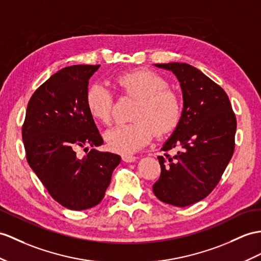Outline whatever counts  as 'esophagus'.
Returning a JSON list of instances; mask_svg holds the SVG:
<instances>
[{"instance_id":"esophagus-1","label":"esophagus","mask_w":261,"mask_h":261,"mask_svg":"<svg viewBox=\"0 0 261 261\" xmlns=\"http://www.w3.org/2000/svg\"><path fill=\"white\" fill-rule=\"evenodd\" d=\"M122 158H123V161L126 163H132V162L136 161V156H134V155H126L125 154L122 156Z\"/></svg>"}]
</instances>
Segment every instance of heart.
<instances>
[{
	"label": "heart",
	"mask_w": 261,
	"mask_h": 261,
	"mask_svg": "<svg viewBox=\"0 0 261 261\" xmlns=\"http://www.w3.org/2000/svg\"><path fill=\"white\" fill-rule=\"evenodd\" d=\"M113 85L125 96L137 99L128 124H118L106 132L110 147L122 154H132L147 144L152 133L161 136L173 130L181 117V100L162 75L150 69H136L116 74ZM92 118L104 125L112 119L113 97L103 85L92 84L85 95Z\"/></svg>",
	"instance_id": "heart-1"
}]
</instances>
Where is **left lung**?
Listing matches in <instances>:
<instances>
[{"label": "left lung", "mask_w": 261, "mask_h": 261, "mask_svg": "<svg viewBox=\"0 0 261 261\" xmlns=\"http://www.w3.org/2000/svg\"><path fill=\"white\" fill-rule=\"evenodd\" d=\"M180 82L184 110L174 134L157 156L161 176L152 192L166 204L186 207L218 185L234 150L236 115L228 95L214 81L186 63L156 64ZM179 149L170 155L171 149Z\"/></svg>", "instance_id": "left-lung-1"}]
</instances>
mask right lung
Instances as JSON below:
<instances>
[{
    "instance_id": "1",
    "label": "right lung",
    "mask_w": 261,
    "mask_h": 261,
    "mask_svg": "<svg viewBox=\"0 0 261 261\" xmlns=\"http://www.w3.org/2000/svg\"><path fill=\"white\" fill-rule=\"evenodd\" d=\"M99 66L73 65L53 74L32 95L22 126L30 167L52 198L72 211L99 204L120 163L119 155L95 149L104 142L85 95ZM80 149L88 154L80 158Z\"/></svg>"
}]
</instances>
